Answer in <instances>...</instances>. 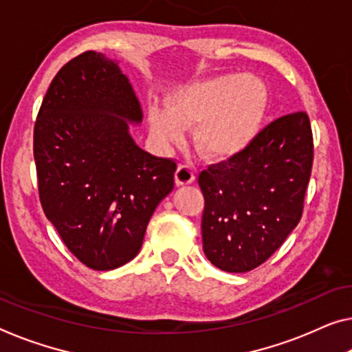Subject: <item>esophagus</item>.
Masks as SVG:
<instances>
[{
	"label": "esophagus",
	"mask_w": 352,
	"mask_h": 352,
	"mask_svg": "<svg viewBox=\"0 0 352 352\" xmlns=\"http://www.w3.org/2000/svg\"><path fill=\"white\" fill-rule=\"evenodd\" d=\"M195 181V171L192 166L188 165H179L176 170V184L177 186H186V184H192Z\"/></svg>",
	"instance_id": "obj_1"
}]
</instances>
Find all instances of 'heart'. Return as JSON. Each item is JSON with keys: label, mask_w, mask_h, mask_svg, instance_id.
I'll return each instance as SVG.
<instances>
[{"label": "heart", "mask_w": 352, "mask_h": 352, "mask_svg": "<svg viewBox=\"0 0 352 352\" xmlns=\"http://www.w3.org/2000/svg\"><path fill=\"white\" fill-rule=\"evenodd\" d=\"M267 108L261 80L220 75L179 88L170 107H151L154 137L164 144L182 140L184 129L197 127L195 143L204 157L225 160L244 151L258 132Z\"/></svg>", "instance_id": "heart-1"}]
</instances>
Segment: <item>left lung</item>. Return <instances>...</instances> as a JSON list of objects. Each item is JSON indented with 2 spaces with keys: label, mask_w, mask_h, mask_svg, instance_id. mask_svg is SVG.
Returning <instances> with one entry per match:
<instances>
[{
  "label": "left lung",
  "mask_w": 352,
  "mask_h": 352,
  "mask_svg": "<svg viewBox=\"0 0 352 352\" xmlns=\"http://www.w3.org/2000/svg\"><path fill=\"white\" fill-rule=\"evenodd\" d=\"M313 166L305 111L272 121L239 154L198 176L203 250L225 272H248L274 255L304 212Z\"/></svg>",
  "instance_id": "8db88e82"
}]
</instances>
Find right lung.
<instances>
[{
    "mask_svg": "<svg viewBox=\"0 0 352 352\" xmlns=\"http://www.w3.org/2000/svg\"><path fill=\"white\" fill-rule=\"evenodd\" d=\"M142 107L115 61L83 52L52 80L34 124L37 188L69 252L94 270L138 255L157 204L175 187L176 160L129 135Z\"/></svg>",
    "mask_w": 352,
    "mask_h": 352,
    "instance_id": "add662e5",
    "label": "right lung"
}]
</instances>
